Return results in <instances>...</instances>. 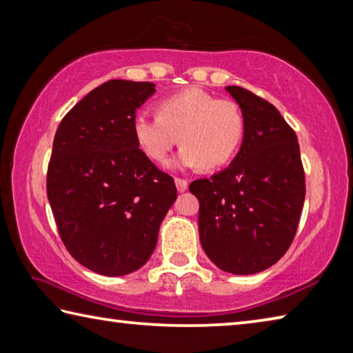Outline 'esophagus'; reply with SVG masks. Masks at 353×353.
Wrapping results in <instances>:
<instances>
[{"label": "esophagus", "instance_id": "esophagus-1", "mask_svg": "<svg viewBox=\"0 0 353 353\" xmlns=\"http://www.w3.org/2000/svg\"><path fill=\"white\" fill-rule=\"evenodd\" d=\"M175 184H176V189L178 192H184V190H188V180H184V178H175Z\"/></svg>", "mask_w": 353, "mask_h": 353}]
</instances>
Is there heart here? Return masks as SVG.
Here are the masks:
<instances>
[{"label":"heart","instance_id":"heart-1","mask_svg":"<svg viewBox=\"0 0 353 353\" xmlns=\"http://www.w3.org/2000/svg\"><path fill=\"white\" fill-rule=\"evenodd\" d=\"M133 134L148 158L163 163L172 148H183L172 165H201L212 170L230 163L245 134V116L237 102L217 99L200 88L165 97L159 113L141 111L133 119Z\"/></svg>","mask_w":353,"mask_h":353}]
</instances>
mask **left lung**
<instances>
[{
	"instance_id": "8db88e82",
	"label": "left lung",
	"mask_w": 353,
	"mask_h": 353,
	"mask_svg": "<svg viewBox=\"0 0 353 353\" xmlns=\"http://www.w3.org/2000/svg\"><path fill=\"white\" fill-rule=\"evenodd\" d=\"M245 116L240 152L225 170L190 183L200 203L199 232L208 257L232 274H256L285 254L305 199L299 142L273 103L226 86Z\"/></svg>"
}]
</instances>
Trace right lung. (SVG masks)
I'll return each instance as SVG.
<instances>
[{
  "label": "right lung",
  "instance_id": "right-lung-1",
  "mask_svg": "<svg viewBox=\"0 0 353 353\" xmlns=\"http://www.w3.org/2000/svg\"><path fill=\"white\" fill-rule=\"evenodd\" d=\"M150 82L108 80L77 102L55 132L46 190L60 239L102 276L139 270L176 200L175 181L141 150L133 119Z\"/></svg>",
  "mask_w": 353,
  "mask_h": 353
}]
</instances>
